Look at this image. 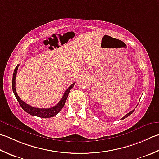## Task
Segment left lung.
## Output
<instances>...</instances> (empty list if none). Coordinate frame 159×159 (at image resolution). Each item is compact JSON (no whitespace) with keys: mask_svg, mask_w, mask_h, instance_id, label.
<instances>
[{"mask_svg":"<svg viewBox=\"0 0 159 159\" xmlns=\"http://www.w3.org/2000/svg\"><path fill=\"white\" fill-rule=\"evenodd\" d=\"M134 111V110H132V111H130V112H129V113H127L126 115H125V116H124L123 118H122V119H121V120H123V119H125V118H127V116H129V115L130 114H132V112H133V111Z\"/></svg>","mask_w":159,"mask_h":159,"instance_id":"8db88e82","label":"left lung"}]
</instances>
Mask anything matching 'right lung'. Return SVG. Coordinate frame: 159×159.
<instances>
[{
  "instance_id": "add662e5",
  "label": "right lung",
  "mask_w": 159,
  "mask_h": 159,
  "mask_svg": "<svg viewBox=\"0 0 159 159\" xmlns=\"http://www.w3.org/2000/svg\"><path fill=\"white\" fill-rule=\"evenodd\" d=\"M18 66H19V65L18 64L14 71L13 78H12V89H13L14 94L16 96V98L18 102H19V104L21 106V107L23 108L27 113L32 115V116H36L40 117V118H50V117H53V116H56V115H57L59 112V111H60L62 109H63V106L65 105V102H66L68 94H69V92H70L71 89L74 87L75 83L71 84V85H70L69 87V88H68L66 91L65 92L63 97H62V98L61 99V101H59L58 102V104L56 105L55 106L50 107V108H46V109L45 108L34 107L31 106V105H30L25 103L24 101H22L19 96H18L16 91V85H15L16 76Z\"/></svg>"
}]
</instances>
